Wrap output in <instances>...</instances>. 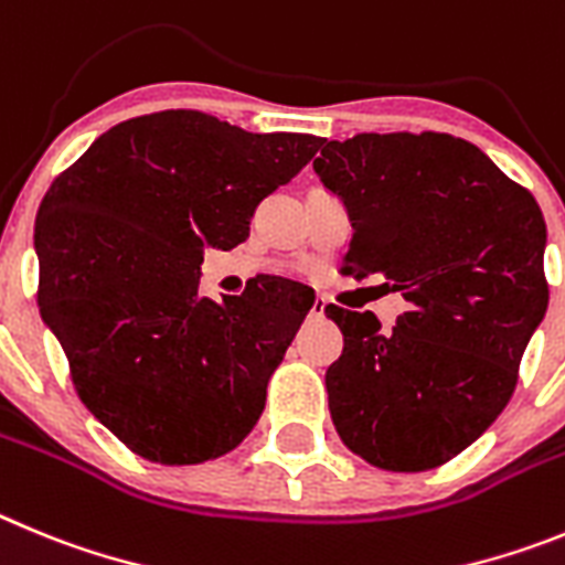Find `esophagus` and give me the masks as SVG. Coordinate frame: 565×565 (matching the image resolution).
<instances>
[{"label":"esophagus","instance_id":"obj_1","mask_svg":"<svg viewBox=\"0 0 565 565\" xmlns=\"http://www.w3.org/2000/svg\"><path fill=\"white\" fill-rule=\"evenodd\" d=\"M323 309H327V298H315V303H312V309H309V312H312L315 318H320V315H323Z\"/></svg>","mask_w":565,"mask_h":565}]
</instances>
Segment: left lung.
I'll return each mask as SVG.
<instances>
[{
    "label": "left lung",
    "instance_id": "left-lung-1",
    "mask_svg": "<svg viewBox=\"0 0 565 565\" xmlns=\"http://www.w3.org/2000/svg\"><path fill=\"white\" fill-rule=\"evenodd\" d=\"M315 174L352 220L345 276H385L408 312L329 303L343 354L327 369L343 445L369 465L419 472L459 456L507 408L546 315V222L535 196L441 131L320 140Z\"/></svg>",
    "mask_w": 565,
    "mask_h": 565
}]
</instances>
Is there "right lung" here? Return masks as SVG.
<instances>
[{
	"instance_id": "right-lung-1",
	"label": "right lung",
	"mask_w": 565,
	"mask_h": 565,
	"mask_svg": "<svg viewBox=\"0 0 565 565\" xmlns=\"http://www.w3.org/2000/svg\"><path fill=\"white\" fill-rule=\"evenodd\" d=\"M320 137L250 135L196 109L100 135L35 216L39 307L81 403L131 454L202 465L231 454L315 295L267 278L213 301L205 247L250 236L258 202L312 160Z\"/></svg>"
}]
</instances>
